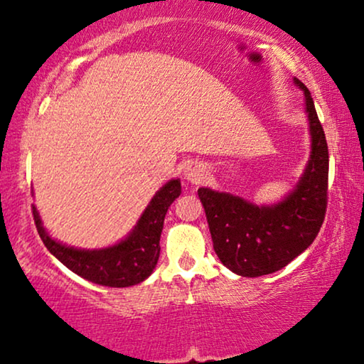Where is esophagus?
<instances>
[{
	"mask_svg": "<svg viewBox=\"0 0 364 364\" xmlns=\"http://www.w3.org/2000/svg\"><path fill=\"white\" fill-rule=\"evenodd\" d=\"M183 177L191 183H202L205 178V168L200 164H187L186 171H183Z\"/></svg>",
	"mask_w": 364,
	"mask_h": 364,
	"instance_id": "obj_1",
	"label": "esophagus"
}]
</instances>
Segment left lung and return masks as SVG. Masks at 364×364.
<instances>
[{"label": "left lung", "mask_w": 364, "mask_h": 364, "mask_svg": "<svg viewBox=\"0 0 364 364\" xmlns=\"http://www.w3.org/2000/svg\"><path fill=\"white\" fill-rule=\"evenodd\" d=\"M305 94L310 127V159L300 181L280 202L255 205L245 198L212 188H198L210 228L213 250L228 270L240 277H262L287 267L315 240L326 212L328 144L308 87Z\"/></svg>", "instance_id": "left-lung-1"}]
</instances>
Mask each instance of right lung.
I'll return each instance as SVG.
<instances>
[{
    "label": "right lung",
    "mask_w": 364,
    "mask_h": 364,
    "mask_svg": "<svg viewBox=\"0 0 364 364\" xmlns=\"http://www.w3.org/2000/svg\"><path fill=\"white\" fill-rule=\"evenodd\" d=\"M181 178H172L159 188L131 232L121 242L104 248H76L49 235L38 208L33 215L39 237L49 252L69 270L84 280L102 287L126 288L151 277L161 255V233L164 218L172 202L181 196Z\"/></svg>",
    "instance_id": "add662e5"
}]
</instances>
